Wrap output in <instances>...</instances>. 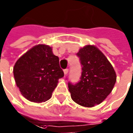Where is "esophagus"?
Returning a JSON list of instances; mask_svg holds the SVG:
<instances>
[{
	"instance_id": "obj_1",
	"label": "esophagus",
	"mask_w": 133,
	"mask_h": 133,
	"mask_svg": "<svg viewBox=\"0 0 133 133\" xmlns=\"http://www.w3.org/2000/svg\"><path fill=\"white\" fill-rule=\"evenodd\" d=\"M68 73V69H65V70H64V74H65V75H67Z\"/></svg>"
}]
</instances>
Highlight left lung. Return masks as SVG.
Instances as JSON below:
<instances>
[{
    "label": "left lung",
    "instance_id": "8db88e82",
    "mask_svg": "<svg viewBox=\"0 0 133 133\" xmlns=\"http://www.w3.org/2000/svg\"><path fill=\"white\" fill-rule=\"evenodd\" d=\"M82 65L80 81L72 85L68 83L71 98L85 108H92L102 103L111 93L116 82V74L96 46L87 45L77 53Z\"/></svg>",
    "mask_w": 133,
    "mask_h": 133
}]
</instances>
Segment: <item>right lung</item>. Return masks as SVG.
<instances>
[{
    "label": "right lung",
    "instance_id": "right-lung-1",
    "mask_svg": "<svg viewBox=\"0 0 133 133\" xmlns=\"http://www.w3.org/2000/svg\"><path fill=\"white\" fill-rule=\"evenodd\" d=\"M13 74L21 94L36 103L50 99L58 80L64 76L59 57L45 44L37 45L22 55L15 64Z\"/></svg>",
    "mask_w": 133,
    "mask_h": 133
}]
</instances>
